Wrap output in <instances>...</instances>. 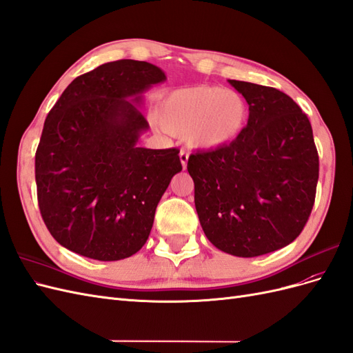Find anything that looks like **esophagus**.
Returning <instances> with one entry per match:
<instances>
[{
    "mask_svg": "<svg viewBox=\"0 0 353 353\" xmlns=\"http://www.w3.org/2000/svg\"><path fill=\"white\" fill-rule=\"evenodd\" d=\"M179 160H181V165H183V168L185 169L187 162H188V152L185 150V148H183V150L179 152Z\"/></svg>",
    "mask_w": 353,
    "mask_h": 353,
    "instance_id": "1",
    "label": "esophagus"
}]
</instances>
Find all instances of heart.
<instances>
[{"label": "heart", "instance_id": "heart-1", "mask_svg": "<svg viewBox=\"0 0 353 353\" xmlns=\"http://www.w3.org/2000/svg\"><path fill=\"white\" fill-rule=\"evenodd\" d=\"M249 108L237 91L210 85L178 88L156 109V119L170 134H187L191 145L213 150L232 143L248 123Z\"/></svg>", "mask_w": 353, "mask_h": 353}]
</instances>
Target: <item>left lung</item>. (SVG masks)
<instances>
[{
    "label": "left lung",
    "instance_id": "obj_1",
    "mask_svg": "<svg viewBox=\"0 0 353 353\" xmlns=\"http://www.w3.org/2000/svg\"><path fill=\"white\" fill-rule=\"evenodd\" d=\"M249 104L243 132L188 157L200 225L219 250L254 258L290 244L315 201L319 162L312 126L287 94L228 81Z\"/></svg>",
    "mask_w": 353,
    "mask_h": 353
}]
</instances>
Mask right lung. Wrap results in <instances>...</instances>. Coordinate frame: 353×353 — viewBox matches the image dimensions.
I'll return each mask as SVG.
<instances>
[{
    "label": "right lung",
    "mask_w": 353,
    "mask_h": 353,
    "mask_svg": "<svg viewBox=\"0 0 353 353\" xmlns=\"http://www.w3.org/2000/svg\"><path fill=\"white\" fill-rule=\"evenodd\" d=\"M166 81L117 60L73 79L47 116L35 154L38 205L51 236L85 258L121 261L145 244L157 203L181 172L178 148L138 147L143 92Z\"/></svg>",
    "instance_id": "add662e5"
}]
</instances>
